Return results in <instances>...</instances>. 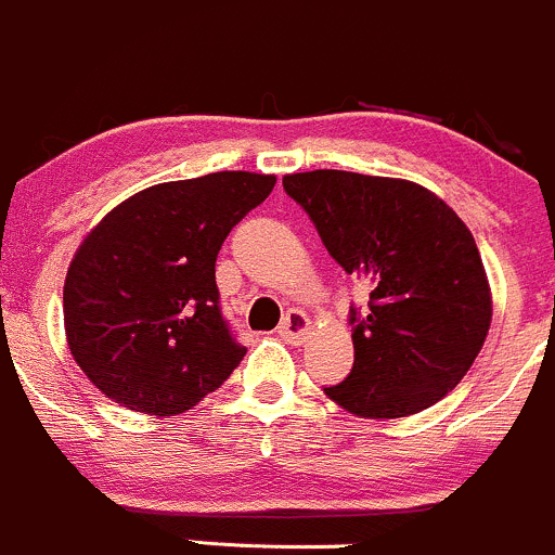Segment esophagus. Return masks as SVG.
Masks as SVG:
<instances>
[{
  "mask_svg": "<svg viewBox=\"0 0 555 555\" xmlns=\"http://www.w3.org/2000/svg\"><path fill=\"white\" fill-rule=\"evenodd\" d=\"M307 332H310V318H307L301 310L285 312V318L280 321V326H278V334L288 345H301V339L307 337Z\"/></svg>",
  "mask_w": 555,
  "mask_h": 555,
  "instance_id": "obj_1",
  "label": "esophagus"
}]
</instances>
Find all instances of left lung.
<instances>
[{"label":"left lung","instance_id":"1","mask_svg":"<svg viewBox=\"0 0 555 555\" xmlns=\"http://www.w3.org/2000/svg\"><path fill=\"white\" fill-rule=\"evenodd\" d=\"M328 256L370 285L350 310L353 370L323 388L359 418H404L440 402L491 328V285L466 223L429 189L399 178L315 169L285 175Z\"/></svg>","mask_w":555,"mask_h":555}]
</instances>
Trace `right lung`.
<instances>
[{
  "mask_svg": "<svg viewBox=\"0 0 555 555\" xmlns=\"http://www.w3.org/2000/svg\"><path fill=\"white\" fill-rule=\"evenodd\" d=\"M275 175L212 172L129 196L83 237L64 280L73 359L107 399L178 415L243 361L218 305L223 240Z\"/></svg>",
  "mask_w": 555,
  "mask_h": 555,
  "instance_id": "add662e5",
  "label": "right lung"
}]
</instances>
